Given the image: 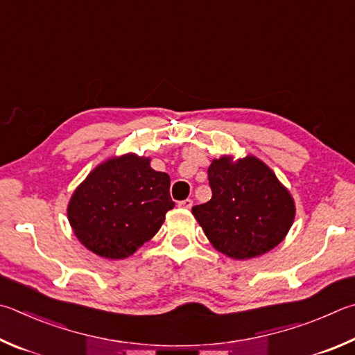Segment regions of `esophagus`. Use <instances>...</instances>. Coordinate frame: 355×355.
<instances>
[{"label":"esophagus","mask_w":355,"mask_h":355,"mask_svg":"<svg viewBox=\"0 0 355 355\" xmlns=\"http://www.w3.org/2000/svg\"><path fill=\"white\" fill-rule=\"evenodd\" d=\"M178 206H180V208H183V209H191L192 208V200L191 198L182 200V202H178Z\"/></svg>","instance_id":"1"}]
</instances>
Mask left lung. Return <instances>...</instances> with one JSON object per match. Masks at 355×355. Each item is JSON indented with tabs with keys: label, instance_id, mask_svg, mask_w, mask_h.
<instances>
[{
	"label": "left lung",
	"instance_id": "left-lung-1",
	"mask_svg": "<svg viewBox=\"0 0 355 355\" xmlns=\"http://www.w3.org/2000/svg\"><path fill=\"white\" fill-rule=\"evenodd\" d=\"M209 202L192 208L212 247L233 259L267 253L281 243L295 218V202L259 158L212 159Z\"/></svg>",
	"mask_w": 355,
	"mask_h": 355
}]
</instances>
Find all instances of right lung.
I'll return each instance as SVG.
<instances>
[{"label": "right lung", "mask_w": 355, "mask_h": 355, "mask_svg": "<svg viewBox=\"0 0 355 355\" xmlns=\"http://www.w3.org/2000/svg\"><path fill=\"white\" fill-rule=\"evenodd\" d=\"M171 178L150 158L125 153L104 161L77 186L68 205L74 234L94 254L124 259L158 233L171 198Z\"/></svg>", "instance_id": "add662e5"}]
</instances>
